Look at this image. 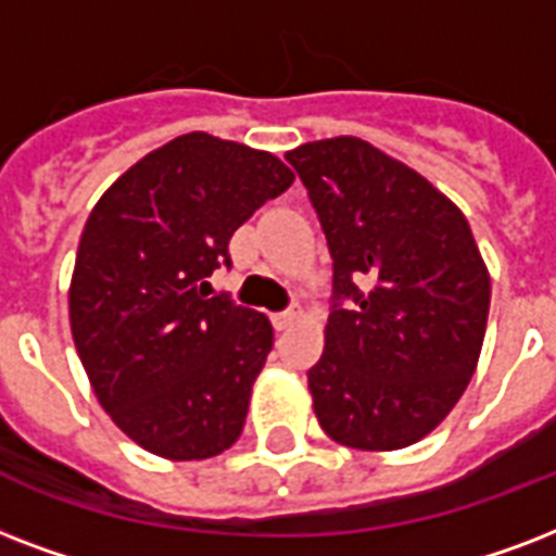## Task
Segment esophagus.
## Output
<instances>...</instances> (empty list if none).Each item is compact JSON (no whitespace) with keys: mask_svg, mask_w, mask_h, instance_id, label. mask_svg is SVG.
I'll return each mask as SVG.
<instances>
[{"mask_svg":"<svg viewBox=\"0 0 556 556\" xmlns=\"http://www.w3.org/2000/svg\"><path fill=\"white\" fill-rule=\"evenodd\" d=\"M301 316L299 307H290V309H281V313H273V325L275 330H287V327Z\"/></svg>","mask_w":556,"mask_h":556,"instance_id":"esophagus-1","label":"esophagus"}]
</instances>
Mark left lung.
Here are the masks:
<instances>
[{"label":"left lung","mask_w":556,"mask_h":556,"mask_svg":"<svg viewBox=\"0 0 556 556\" xmlns=\"http://www.w3.org/2000/svg\"><path fill=\"white\" fill-rule=\"evenodd\" d=\"M333 257L325 354L307 371L321 429L403 450L453 412L479 363L490 275L438 188L354 136L287 153Z\"/></svg>","instance_id":"8db88e82"}]
</instances>
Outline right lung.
<instances>
[{"mask_svg":"<svg viewBox=\"0 0 556 556\" xmlns=\"http://www.w3.org/2000/svg\"><path fill=\"white\" fill-rule=\"evenodd\" d=\"M281 159L188 132L136 162L86 219L68 290L94 397L148 453L202 462L238 441L273 351L264 313L208 295L231 235L292 185Z\"/></svg>","mask_w":556,"mask_h":556,"instance_id":"add662e5","label":"right lung"}]
</instances>
